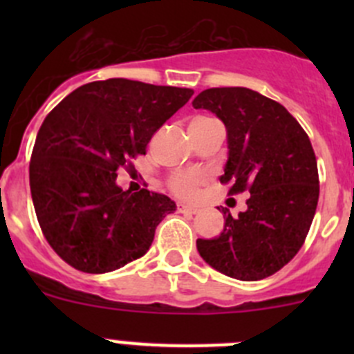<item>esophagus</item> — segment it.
I'll return each mask as SVG.
<instances>
[{"mask_svg": "<svg viewBox=\"0 0 354 354\" xmlns=\"http://www.w3.org/2000/svg\"><path fill=\"white\" fill-rule=\"evenodd\" d=\"M178 212H181V214H197L198 209H197V207L185 205V203H178Z\"/></svg>", "mask_w": 354, "mask_h": 354, "instance_id": "1", "label": "esophagus"}]
</instances>
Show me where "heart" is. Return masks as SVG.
I'll list each match as a JSON object with an SVG mask.
<instances>
[{"label": "heart", "mask_w": 354, "mask_h": 354, "mask_svg": "<svg viewBox=\"0 0 354 354\" xmlns=\"http://www.w3.org/2000/svg\"><path fill=\"white\" fill-rule=\"evenodd\" d=\"M203 181V174L198 171H176L167 178V187L174 195L181 198H190L197 194V188Z\"/></svg>", "instance_id": "obj_1"}]
</instances>
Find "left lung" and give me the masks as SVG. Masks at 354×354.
Returning a JSON list of instances; mask_svg holds the SVG:
<instances>
[{"label": "left lung", "instance_id": "obj_1", "mask_svg": "<svg viewBox=\"0 0 354 354\" xmlns=\"http://www.w3.org/2000/svg\"><path fill=\"white\" fill-rule=\"evenodd\" d=\"M192 104L226 124L230 157L219 180L227 195L250 194L238 217L223 209L221 236L197 240L200 257L234 279H266L299 252L315 216L319 169L308 135L283 104L252 88H207Z\"/></svg>", "mask_w": 354, "mask_h": 354}]
</instances>
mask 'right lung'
I'll return each instance as SVG.
<instances>
[{
  "label": "right lung",
  "mask_w": 354,
  "mask_h": 354,
  "mask_svg": "<svg viewBox=\"0 0 354 354\" xmlns=\"http://www.w3.org/2000/svg\"><path fill=\"white\" fill-rule=\"evenodd\" d=\"M192 95L109 78L82 85L46 116L28 166L30 194L42 234L68 266L104 274L145 255L176 203L147 188L121 190L116 171L145 156L152 135Z\"/></svg>",
  "instance_id": "right-lung-1"
}]
</instances>
